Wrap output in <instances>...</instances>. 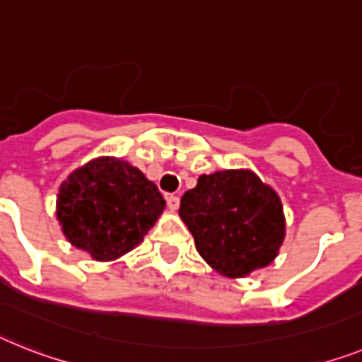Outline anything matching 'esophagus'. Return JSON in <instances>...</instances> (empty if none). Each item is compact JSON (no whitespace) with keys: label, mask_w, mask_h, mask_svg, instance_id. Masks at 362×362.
<instances>
[{"label":"esophagus","mask_w":362,"mask_h":362,"mask_svg":"<svg viewBox=\"0 0 362 362\" xmlns=\"http://www.w3.org/2000/svg\"><path fill=\"white\" fill-rule=\"evenodd\" d=\"M166 203H168V207L172 209V211H175V209L179 207V198L175 194H168V196H166Z\"/></svg>","instance_id":"1"}]
</instances>
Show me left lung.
<instances>
[{"instance_id":"8db88e82","label":"left lung","mask_w":362,"mask_h":362,"mask_svg":"<svg viewBox=\"0 0 362 362\" xmlns=\"http://www.w3.org/2000/svg\"><path fill=\"white\" fill-rule=\"evenodd\" d=\"M179 216L199 255L226 277L268 267L285 238L281 199L252 170L199 175L183 194Z\"/></svg>"}]
</instances>
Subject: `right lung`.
Masks as SVG:
<instances>
[{"label":"right lung","mask_w":362,"mask_h":362,"mask_svg":"<svg viewBox=\"0 0 362 362\" xmlns=\"http://www.w3.org/2000/svg\"><path fill=\"white\" fill-rule=\"evenodd\" d=\"M164 198L139 168L100 157L74 170L59 188L57 218L70 244L95 261L139 246L164 211Z\"/></svg>","instance_id":"right-lung-1"}]
</instances>
